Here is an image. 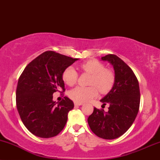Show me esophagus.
Listing matches in <instances>:
<instances>
[{
    "label": "esophagus",
    "instance_id": "1",
    "mask_svg": "<svg viewBox=\"0 0 160 160\" xmlns=\"http://www.w3.org/2000/svg\"><path fill=\"white\" fill-rule=\"evenodd\" d=\"M82 103H80V102H74L75 106H80V105H82Z\"/></svg>",
    "mask_w": 160,
    "mask_h": 160
}]
</instances>
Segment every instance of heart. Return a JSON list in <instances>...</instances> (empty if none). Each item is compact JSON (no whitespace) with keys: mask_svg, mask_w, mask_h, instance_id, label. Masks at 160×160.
<instances>
[{"mask_svg":"<svg viewBox=\"0 0 160 160\" xmlns=\"http://www.w3.org/2000/svg\"><path fill=\"white\" fill-rule=\"evenodd\" d=\"M80 68L92 74L89 80L90 86H77L69 92V97L76 102H88L98 95L107 94L115 84V74L111 70L105 68L104 64L96 60H89L80 65ZM78 74L74 68L68 67L62 74V80L68 86H74L78 81Z\"/></svg>","mask_w":160,"mask_h":160,"instance_id":"obj_1","label":"heart"}]
</instances>
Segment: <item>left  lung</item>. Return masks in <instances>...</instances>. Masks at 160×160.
<instances>
[{
    "mask_svg": "<svg viewBox=\"0 0 160 160\" xmlns=\"http://www.w3.org/2000/svg\"><path fill=\"white\" fill-rule=\"evenodd\" d=\"M102 60L113 66L115 84L101 100L103 105L109 104L108 111L94 108L88 123L97 136L111 140L123 135L135 121L140 105V89L132 70L118 56L108 54Z\"/></svg>",
    "mask_w": 160,
    "mask_h": 160,
    "instance_id": "8db88e82",
    "label": "left lung"
}]
</instances>
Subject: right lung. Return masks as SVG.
Returning <instances> with one entry per match:
<instances>
[{"label": "right lung", "instance_id": "obj_1", "mask_svg": "<svg viewBox=\"0 0 160 160\" xmlns=\"http://www.w3.org/2000/svg\"><path fill=\"white\" fill-rule=\"evenodd\" d=\"M78 59L46 51L32 60L20 75L16 108L23 124L33 135L48 138L56 136L65 127L74 102L64 97L56 103L52 95L65 91L62 74Z\"/></svg>", "mask_w": 160, "mask_h": 160}]
</instances>
